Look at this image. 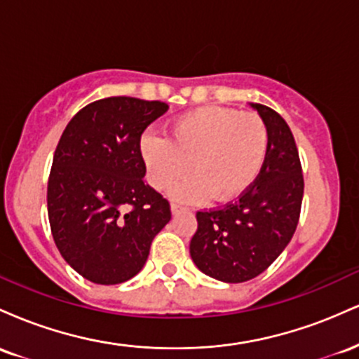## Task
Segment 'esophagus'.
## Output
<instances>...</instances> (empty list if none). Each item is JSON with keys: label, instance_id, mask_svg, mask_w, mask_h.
Masks as SVG:
<instances>
[{"label": "esophagus", "instance_id": "obj_1", "mask_svg": "<svg viewBox=\"0 0 359 359\" xmlns=\"http://www.w3.org/2000/svg\"><path fill=\"white\" fill-rule=\"evenodd\" d=\"M172 212L174 214H179V212H184V211H187V208H184V205H180V204H177V203H172Z\"/></svg>", "mask_w": 359, "mask_h": 359}]
</instances>
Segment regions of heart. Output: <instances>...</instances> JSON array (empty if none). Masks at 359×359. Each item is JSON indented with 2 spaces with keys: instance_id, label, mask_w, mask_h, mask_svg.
<instances>
[{
  "instance_id": "heart-1",
  "label": "heart",
  "mask_w": 359,
  "mask_h": 359,
  "mask_svg": "<svg viewBox=\"0 0 359 359\" xmlns=\"http://www.w3.org/2000/svg\"><path fill=\"white\" fill-rule=\"evenodd\" d=\"M269 147V126L258 113L208 106L175 118L168 138L143 135L140 154L148 182L156 191L177 182L189 165L192 177L177 185L174 196L226 203L253 185Z\"/></svg>"
}]
</instances>
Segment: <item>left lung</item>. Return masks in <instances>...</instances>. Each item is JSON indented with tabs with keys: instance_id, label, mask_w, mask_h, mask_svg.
<instances>
[{
	"instance_id": "left-lung-1",
	"label": "left lung",
	"mask_w": 359,
	"mask_h": 359,
	"mask_svg": "<svg viewBox=\"0 0 359 359\" xmlns=\"http://www.w3.org/2000/svg\"><path fill=\"white\" fill-rule=\"evenodd\" d=\"M265 119L270 147L253 185L234 203L197 211L191 257L203 273L228 283L263 273L297 229L304 175L294 135L277 111L255 102Z\"/></svg>"
}]
</instances>
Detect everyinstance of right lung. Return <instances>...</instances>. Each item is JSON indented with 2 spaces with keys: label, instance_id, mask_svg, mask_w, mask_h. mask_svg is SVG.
<instances>
[{
  "label": "right lung",
  "instance_id": "right-lung-1",
  "mask_svg": "<svg viewBox=\"0 0 359 359\" xmlns=\"http://www.w3.org/2000/svg\"><path fill=\"white\" fill-rule=\"evenodd\" d=\"M167 109L162 101L104 97L62 133L47 184L48 222L62 257L89 282L133 278L170 221L168 199L143 180L140 154L142 133Z\"/></svg>",
  "mask_w": 359,
  "mask_h": 359
}]
</instances>
